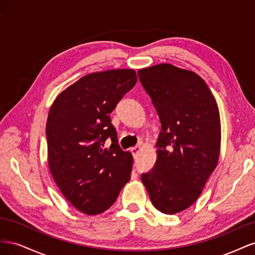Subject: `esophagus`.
<instances>
[{"instance_id": "esophagus-1", "label": "esophagus", "mask_w": 255, "mask_h": 255, "mask_svg": "<svg viewBox=\"0 0 255 255\" xmlns=\"http://www.w3.org/2000/svg\"><path fill=\"white\" fill-rule=\"evenodd\" d=\"M139 151H140V146H139V145H136V146H134V148L130 149V152H132L134 157L137 155L138 152H139Z\"/></svg>"}]
</instances>
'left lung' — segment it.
I'll list each match as a JSON object with an SVG mask.
<instances>
[{"label": "left lung", "mask_w": 255, "mask_h": 255, "mask_svg": "<svg viewBox=\"0 0 255 255\" xmlns=\"http://www.w3.org/2000/svg\"><path fill=\"white\" fill-rule=\"evenodd\" d=\"M138 76L161 125L157 159L141 181L154 207L173 215L196 202L218 164V105L206 83L190 70L159 64L140 69Z\"/></svg>", "instance_id": "left-lung-1"}]
</instances>
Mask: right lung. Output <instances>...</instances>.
Listing matches in <instances>:
<instances>
[{"label": "right lung", "mask_w": 255, "mask_h": 255, "mask_svg": "<svg viewBox=\"0 0 255 255\" xmlns=\"http://www.w3.org/2000/svg\"><path fill=\"white\" fill-rule=\"evenodd\" d=\"M136 82L133 69L90 73L61 91L50 109V171L61 194L84 214L109 210L130 179L133 156L118 144L110 115Z\"/></svg>", "instance_id": "1"}]
</instances>
